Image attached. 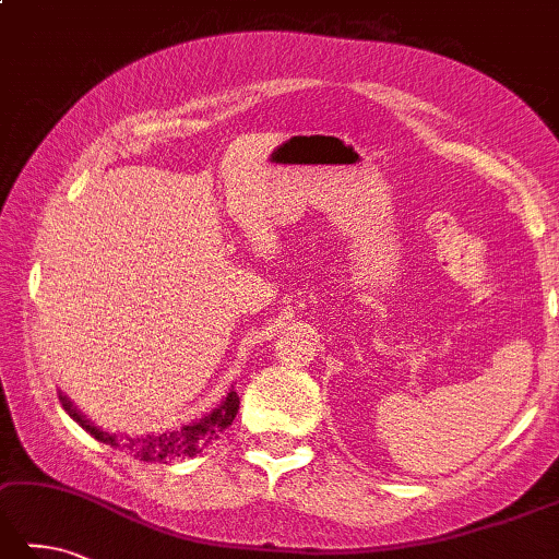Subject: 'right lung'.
<instances>
[{
	"mask_svg": "<svg viewBox=\"0 0 559 559\" xmlns=\"http://www.w3.org/2000/svg\"><path fill=\"white\" fill-rule=\"evenodd\" d=\"M58 396H60L62 408L70 414V418L87 430L92 438H97L104 445L129 452V455L139 457L143 462H170L177 457L199 455V452H202L209 443H214L218 433H224V430L234 424V418L238 414V404H240L238 394L230 389V392L221 399V404H216V408L206 411L204 416L189 420V424L180 428L163 430V433L129 436V433H111V430L94 426L92 420L70 402L68 394L58 392Z\"/></svg>",
	"mask_w": 559,
	"mask_h": 559,
	"instance_id": "right-lung-1",
	"label": "right lung"
}]
</instances>
